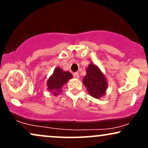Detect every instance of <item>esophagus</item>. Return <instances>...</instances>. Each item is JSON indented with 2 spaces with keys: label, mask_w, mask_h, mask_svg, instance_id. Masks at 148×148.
<instances>
[{
  "label": "esophagus",
  "mask_w": 148,
  "mask_h": 148,
  "mask_svg": "<svg viewBox=\"0 0 148 148\" xmlns=\"http://www.w3.org/2000/svg\"><path fill=\"white\" fill-rule=\"evenodd\" d=\"M73 75H74V77L76 78V79H79V72H75V73H74V74H73Z\"/></svg>",
  "instance_id": "34e87169"
}]
</instances>
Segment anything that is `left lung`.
Segmentation results:
<instances>
[{
  "mask_svg": "<svg viewBox=\"0 0 148 148\" xmlns=\"http://www.w3.org/2000/svg\"><path fill=\"white\" fill-rule=\"evenodd\" d=\"M83 84L87 88L88 92L93 97L99 99L106 95L108 83L103 73L93 62L86 68V75L83 79Z\"/></svg>",
  "mask_w": 148,
  "mask_h": 148,
  "instance_id": "left-lung-1",
  "label": "left lung"
}]
</instances>
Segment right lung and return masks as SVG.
Masks as SVG:
<instances>
[{
    "instance_id": "obj_1",
    "label": "right lung",
    "mask_w": 148,
    "mask_h": 148,
    "mask_svg": "<svg viewBox=\"0 0 148 148\" xmlns=\"http://www.w3.org/2000/svg\"><path fill=\"white\" fill-rule=\"evenodd\" d=\"M72 78V74L69 71L65 72L60 67H56L52 75L49 76L47 80V90L54 96L58 95L62 92V86L67 84V81Z\"/></svg>"
}]
</instances>
